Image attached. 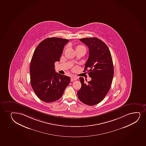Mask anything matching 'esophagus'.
I'll list each match as a JSON object with an SVG mask.
<instances>
[{"instance_id": "esophagus-1", "label": "esophagus", "mask_w": 146, "mask_h": 146, "mask_svg": "<svg viewBox=\"0 0 146 146\" xmlns=\"http://www.w3.org/2000/svg\"><path fill=\"white\" fill-rule=\"evenodd\" d=\"M77 79V77H76V76H72V77H71V79H70V80H71V81H72V82H73L74 81L76 80Z\"/></svg>"}]
</instances>
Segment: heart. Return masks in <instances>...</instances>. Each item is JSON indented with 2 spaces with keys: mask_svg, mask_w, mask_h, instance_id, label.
I'll use <instances>...</instances> for the list:
<instances>
[{
  "mask_svg": "<svg viewBox=\"0 0 146 146\" xmlns=\"http://www.w3.org/2000/svg\"><path fill=\"white\" fill-rule=\"evenodd\" d=\"M84 47V46H77V47Z\"/></svg>",
  "mask_w": 146,
  "mask_h": 146,
  "instance_id": "b5f03b06",
  "label": "heart"
}]
</instances>
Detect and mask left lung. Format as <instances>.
Segmentation results:
<instances>
[{"instance_id":"left-lung-1","label":"left lung","mask_w":146,"mask_h":146,"mask_svg":"<svg viewBox=\"0 0 146 146\" xmlns=\"http://www.w3.org/2000/svg\"><path fill=\"white\" fill-rule=\"evenodd\" d=\"M80 40L89 49L83 72L89 69L92 80L86 84L83 77L79 78L82 86L77 96L84 104L94 106L103 100L111 88L114 74L112 57L107 45L100 39L87 37Z\"/></svg>"}]
</instances>
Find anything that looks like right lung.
Here are the masks:
<instances>
[{
  "mask_svg": "<svg viewBox=\"0 0 146 146\" xmlns=\"http://www.w3.org/2000/svg\"><path fill=\"white\" fill-rule=\"evenodd\" d=\"M66 39L48 38L36 48L30 64L31 84L34 92L45 102L60 99L70 82V77L55 72L54 63L59 61Z\"/></svg>",
  "mask_w": 146,
  "mask_h": 146,
  "instance_id": "obj_1",
  "label": "right lung"
}]
</instances>
